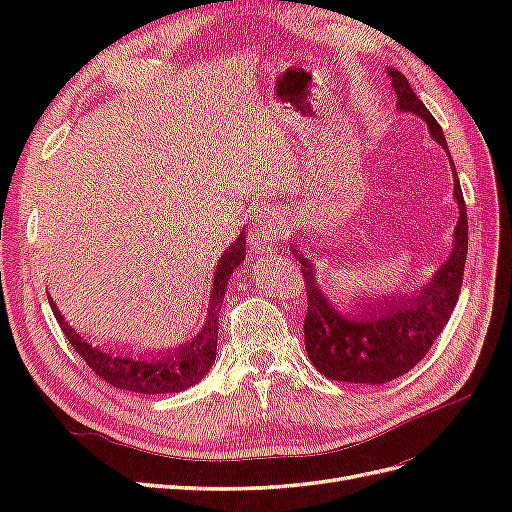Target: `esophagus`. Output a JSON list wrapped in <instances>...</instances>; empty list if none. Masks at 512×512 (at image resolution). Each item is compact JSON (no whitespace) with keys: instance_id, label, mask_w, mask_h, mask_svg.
Listing matches in <instances>:
<instances>
[{"instance_id":"1","label":"esophagus","mask_w":512,"mask_h":512,"mask_svg":"<svg viewBox=\"0 0 512 512\" xmlns=\"http://www.w3.org/2000/svg\"><path fill=\"white\" fill-rule=\"evenodd\" d=\"M277 235H275V226L271 222L262 224L252 232V247L260 254H269L275 250Z\"/></svg>"}]
</instances>
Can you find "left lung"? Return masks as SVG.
Instances as JSON below:
<instances>
[{
	"mask_svg": "<svg viewBox=\"0 0 512 512\" xmlns=\"http://www.w3.org/2000/svg\"><path fill=\"white\" fill-rule=\"evenodd\" d=\"M386 74L397 94L399 111L421 117L433 141L442 145L451 160L459 220L451 256L421 290L395 294V297L363 299V303L354 305L352 314L337 312L316 282L314 262L307 260L299 247L290 243V252L301 262L307 288V314L303 324L307 356L322 376L337 382L384 384L408 374L429 352L451 318L468 256L466 200H463L457 170L440 123L418 100L404 74L395 68H386Z\"/></svg>",
	"mask_w": 512,
	"mask_h": 512,
	"instance_id": "1",
	"label": "left lung"
}]
</instances>
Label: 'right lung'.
Here are the masks:
<instances>
[{
    "mask_svg": "<svg viewBox=\"0 0 512 512\" xmlns=\"http://www.w3.org/2000/svg\"><path fill=\"white\" fill-rule=\"evenodd\" d=\"M245 258V230L230 243L228 250L222 254L218 269L213 275V288L209 297V312L205 327L198 331L194 339L188 344H181L173 350L162 354H141V356H128L117 352H106L98 346H91L89 342L76 333L66 318L61 316L57 305L49 297L51 309L55 320L59 322V329L64 331L68 342L74 350L81 354V359L91 367V371L108 382L111 386L132 393L143 395H162V393H179L190 389L198 380H203L211 365L215 363V348H218V320L222 312V301L226 294V286L232 271L241 265Z\"/></svg>",
    "mask_w": 512,
    "mask_h": 512,
    "instance_id": "1",
    "label": "right lung"
}]
</instances>
